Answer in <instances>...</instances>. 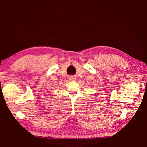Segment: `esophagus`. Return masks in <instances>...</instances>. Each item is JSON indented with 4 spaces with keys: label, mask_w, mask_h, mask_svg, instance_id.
<instances>
[{
    "label": "esophagus",
    "mask_w": 147,
    "mask_h": 147,
    "mask_svg": "<svg viewBox=\"0 0 147 147\" xmlns=\"http://www.w3.org/2000/svg\"><path fill=\"white\" fill-rule=\"evenodd\" d=\"M69 80L71 81H74V80H76V78L74 76H70L69 78Z\"/></svg>",
    "instance_id": "34e87169"
}]
</instances>
